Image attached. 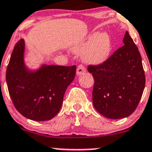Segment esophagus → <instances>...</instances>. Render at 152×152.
Wrapping results in <instances>:
<instances>
[{"instance_id": "esophagus-1", "label": "esophagus", "mask_w": 152, "mask_h": 152, "mask_svg": "<svg viewBox=\"0 0 152 152\" xmlns=\"http://www.w3.org/2000/svg\"><path fill=\"white\" fill-rule=\"evenodd\" d=\"M85 72H86V69H85V66L82 65V64L78 66L77 70H76V74L79 76V75H82L83 73H85Z\"/></svg>"}]
</instances>
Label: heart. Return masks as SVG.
Returning a JSON list of instances; mask_svg holds the SVG:
<instances>
[{"label": "heart", "mask_w": 152, "mask_h": 152, "mask_svg": "<svg viewBox=\"0 0 152 152\" xmlns=\"http://www.w3.org/2000/svg\"><path fill=\"white\" fill-rule=\"evenodd\" d=\"M112 49L111 39L105 32L94 33L86 40L73 48L75 53H83L85 62L91 64H101L107 60Z\"/></svg>", "instance_id": "b5f03b06"}]
</instances>
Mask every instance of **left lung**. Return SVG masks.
<instances>
[{"mask_svg":"<svg viewBox=\"0 0 152 152\" xmlns=\"http://www.w3.org/2000/svg\"><path fill=\"white\" fill-rule=\"evenodd\" d=\"M123 43L104 63L88 67L95 82L93 104L99 113L109 119L131 115L139 104L145 85L140 53L128 31Z\"/></svg>","mask_w":152,"mask_h":152,"instance_id":"8db88e82","label":"left lung"}]
</instances>
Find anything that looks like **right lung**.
<instances>
[{
	"mask_svg": "<svg viewBox=\"0 0 152 152\" xmlns=\"http://www.w3.org/2000/svg\"><path fill=\"white\" fill-rule=\"evenodd\" d=\"M23 39L16 43L6 73L8 91L15 107L26 118L46 121L62 105L66 89L73 82L76 66L43 64L30 70L24 64Z\"/></svg>",
	"mask_w": 152,
	"mask_h": 152,
	"instance_id": "right-lung-1",
	"label": "right lung"
}]
</instances>
